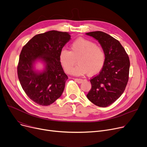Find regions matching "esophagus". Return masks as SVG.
<instances>
[{
    "label": "esophagus",
    "mask_w": 147,
    "mask_h": 147,
    "mask_svg": "<svg viewBox=\"0 0 147 147\" xmlns=\"http://www.w3.org/2000/svg\"><path fill=\"white\" fill-rule=\"evenodd\" d=\"M75 80L79 84H81L82 82H83V81H84V80H82V79H78V78H76L75 79Z\"/></svg>",
    "instance_id": "34e87169"
}]
</instances>
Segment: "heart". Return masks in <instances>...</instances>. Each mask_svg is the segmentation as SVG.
Returning <instances> with one entry per match:
<instances>
[{"instance_id": "1", "label": "heart", "mask_w": 147, "mask_h": 147, "mask_svg": "<svg viewBox=\"0 0 147 147\" xmlns=\"http://www.w3.org/2000/svg\"><path fill=\"white\" fill-rule=\"evenodd\" d=\"M77 63L72 73L81 76L87 73L92 76L99 73L104 67L106 60L105 51L94 42L84 38H78L70 45V51L61 50L59 61L65 71L70 74L73 67Z\"/></svg>"}]
</instances>
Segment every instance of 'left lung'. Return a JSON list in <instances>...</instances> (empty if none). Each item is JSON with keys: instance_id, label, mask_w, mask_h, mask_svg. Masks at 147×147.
Segmentation results:
<instances>
[{"instance_id": "1", "label": "left lung", "mask_w": 147, "mask_h": 147, "mask_svg": "<svg viewBox=\"0 0 147 147\" xmlns=\"http://www.w3.org/2000/svg\"><path fill=\"white\" fill-rule=\"evenodd\" d=\"M86 34L98 40L106 53L104 67L91 78V88L87 97L95 105L106 107L123 93L129 80L130 61L123 47L113 37L102 31Z\"/></svg>"}]
</instances>
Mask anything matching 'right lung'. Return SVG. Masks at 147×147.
I'll return each mask as SVG.
<instances>
[{
    "label": "right lung",
    "instance_id": "right-lung-1",
    "mask_svg": "<svg viewBox=\"0 0 147 147\" xmlns=\"http://www.w3.org/2000/svg\"><path fill=\"white\" fill-rule=\"evenodd\" d=\"M70 39L69 33L52 30L37 34L22 47L17 66L18 79L27 96L39 105H50L62 96L68 77L59 55ZM37 59L46 63L45 71L39 74L33 69Z\"/></svg>",
    "mask_w": 147,
    "mask_h": 147
}]
</instances>
